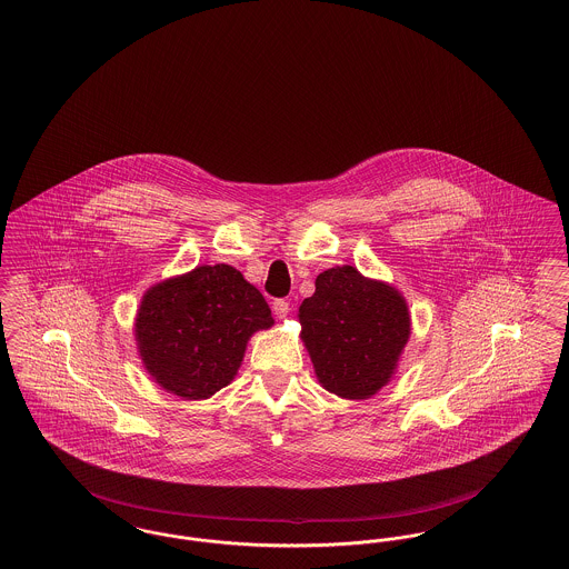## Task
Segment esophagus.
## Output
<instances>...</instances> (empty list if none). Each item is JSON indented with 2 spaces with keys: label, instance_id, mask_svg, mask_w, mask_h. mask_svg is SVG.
I'll list each match as a JSON object with an SVG mask.
<instances>
[{
  "label": "esophagus",
  "instance_id": "34e87169",
  "mask_svg": "<svg viewBox=\"0 0 569 569\" xmlns=\"http://www.w3.org/2000/svg\"><path fill=\"white\" fill-rule=\"evenodd\" d=\"M273 311L279 319L288 318L290 316V302L288 300H274Z\"/></svg>",
  "mask_w": 569,
  "mask_h": 569
}]
</instances>
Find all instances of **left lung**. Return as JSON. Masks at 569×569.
Listing matches in <instances>:
<instances>
[{"label": "left lung", "mask_w": 569, "mask_h": 569, "mask_svg": "<svg viewBox=\"0 0 569 569\" xmlns=\"http://www.w3.org/2000/svg\"><path fill=\"white\" fill-rule=\"evenodd\" d=\"M298 319L319 383L349 400L386 386L409 341L405 298L353 267L319 273L316 295L302 300Z\"/></svg>", "instance_id": "8db88e82"}]
</instances>
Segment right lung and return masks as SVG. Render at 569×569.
I'll return each instance as SVG.
<instances>
[{"label": "right lung", "mask_w": 569, "mask_h": 569, "mask_svg": "<svg viewBox=\"0 0 569 569\" xmlns=\"http://www.w3.org/2000/svg\"><path fill=\"white\" fill-rule=\"evenodd\" d=\"M271 326L264 296L237 269L216 264L148 290L136 335L154 381L180 398L201 400L232 381L251 335Z\"/></svg>", "instance_id": "add662e5"}]
</instances>
